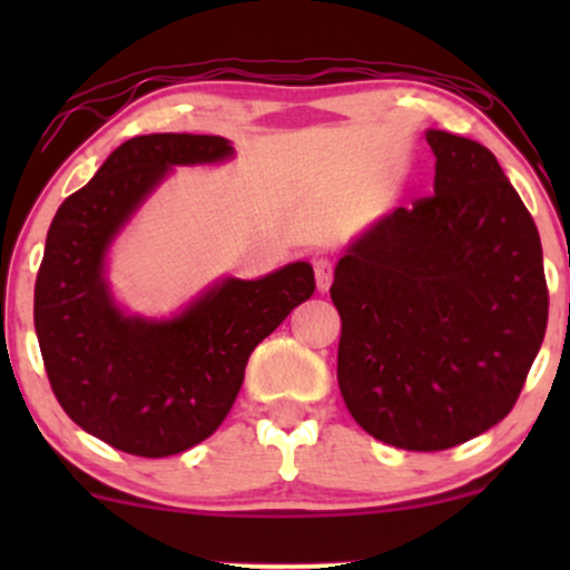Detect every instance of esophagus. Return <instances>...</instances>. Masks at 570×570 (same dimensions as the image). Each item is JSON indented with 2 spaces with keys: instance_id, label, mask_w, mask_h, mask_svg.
Returning <instances> with one entry per match:
<instances>
[{
  "instance_id": "obj_1",
  "label": "esophagus",
  "mask_w": 570,
  "mask_h": 570,
  "mask_svg": "<svg viewBox=\"0 0 570 570\" xmlns=\"http://www.w3.org/2000/svg\"><path fill=\"white\" fill-rule=\"evenodd\" d=\"M313 273H316L318 292L330 289L332 276H335V265H332V259L330 257H316V259H313Z\"/></svg>"
}]
</instances>
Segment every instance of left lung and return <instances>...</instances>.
<instances>
[{
  "label": "left lung",
  "mask_w": 570,
  "mask_h": 570,
  "mask_svg": "<svg viewBox=\"0 0 570 570\" xmlns=\"http://www.w3.org/2000/svg\"><path fill=\"white\" fill-rule=\"evenodd\" d=\"M434 193L396 208L335 267L337 383L385 444L434 453L514 407L547 332L535 222L488 147L429 130Z\"/></svg>",
  "instance_id": "left-lung-1"
}]
</instances>
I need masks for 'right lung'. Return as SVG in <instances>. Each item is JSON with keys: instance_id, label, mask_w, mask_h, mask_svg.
Wrapping results in <instances>:
<instances>
[{"instance_id": "add662e5", "label": "right lung", "mask_w": 570, "mask_h": 570, "mask_svg": "<svg viewBox=\"0 0 570 570\" xmlns=\"http://www.w3.org/2000/svg\"><path fill=\"white\" fill-rule=\"evenodd\" d=\"M233 155L222 136L153 134L115 149L50 222L35 286V330L50 389L77 426L122 453L166 458L212 436L252 351L316 292L292 263L259 281L227 278L171 322L117 311L104 252L171 166Z\"/></svg>"}]
</instances>
